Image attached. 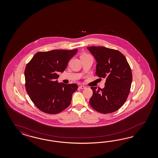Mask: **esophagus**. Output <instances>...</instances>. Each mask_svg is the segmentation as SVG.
I'll return each mask as SVG.
<instances>
[{
  "instance_id": "34e87169",
  "label": "esophagus",
  "mask_w": 158,
  "mask_h": 158,
  "mask_svg": "<svg viewBox=\"0 0 158 158\" xmlns=\"http://www.w3.org/2000/svg\"><path fill=\"white\" fill-rule=\"evenodd\" d=\"M86 86H82V85H81V86H79V88L81 89H85L86 88Z\"/></svg>"
}]
</instances>
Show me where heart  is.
<instances>
[{
  "label": "heart",
  "mask_w": 158,
  "mask_h": 158,
  "mask_svg": "<svg viewBox=\"0 0 158 158\" xmlns=\"http://www.w3.org/2000/svg\"><path fill=\"white\" fill-rule=\"evenodd\" d=\"M89 56V55H88V54H83V55H81V56Z\"/></svg>",
  "instance_id": "heart-1"
}]
</instances>
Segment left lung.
I'll return each mask as SVG.
<instances>
[{"label":"left lung","mask_w":158,"mask_h":158,"mask_svg":"<svg viewBox=\"0 0 158 158\" xmlns=\"http://www.w3.org/2000/svg\"><path fill=\"white\" fill-rule=\"evenodd\" d=\"M87 48L96 59V75L106 79L104 89L91 87L90 105L102 114L114 112L124 104L129 94L132 81L129 64L118 50L101 46Z\"/></svg>","instance_id":"1"}]
</instances>
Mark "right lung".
Here are the masks:
<instances>
[{
    "mask_svg": "<svg viewBox=\"0 0 158 158\" xmlns=\"http://www.w3.org/2000/svg\"><path fill=\"white\" fill-rule=\"evenodd\" d=\"M77 52V49L38 52L27 65L24 72L26 90L39 110L56 114L70 105L77 85L58 83L57 73L65 71Z\"/></svg>",
    "mask_w": 158,
    "mask_h": 158,
    "instance_id": "obj_1",
    "label": "right lung"
}]
</instances>
